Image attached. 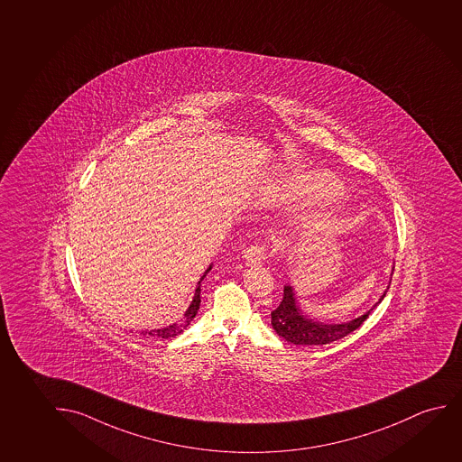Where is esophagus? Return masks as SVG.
<instances>
[{
  "instance_id": "obj_1",
  "label": "esophagus",
  "mask_w": 462,
  "mask_h": 462,
  "mask_svg": "<svg viewBox=\"0 0 462 462\" xmlns=\"http://www.w3.org/2000/svg\"><path fill=\"white\" fill-rule=\"evenodd\" d=\"M244 258L247 261L248 264H261L263 261L267 258V250L266 247H263V245H258V244H254V245H250V247L245 248L244 250Z\"/></svg>"
}]
</instances>
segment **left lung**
Instances as JSON below:
<instances>
[{"label": "left lung", "instance_id": "8db88e82", "mask_svg": "<svg viewBox=\"0 0 462 462\" xmlns=\"http://www.w3.org/2000/svg\"><path fill=\"white\" fill-rule=\"evenodd\" d=\"M383 296L380 300H383ZM365 312L363 317L344 323V325H323L315 319H310L307 315H302L300 307L296 306L294 292L291 286L286 285L283 288V300L279 307L271 312L273 317V326L280 337L285 338L286 342L294 345H326L336 342L338 338L348 336L350 332L357 329L359 326L365 323V319L371 315Z\"/></svg>", "mask_w": 462, "mask_h": 462}]
</instances>
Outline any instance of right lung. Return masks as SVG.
<instances>
[{"label": "right lung", "instance_id": "right-lung-1", "mask_svg": "<svg viewBox=\"0 0 462 462\" xmlns=\"http://www.w3.org/2000/svg\"><path fill=\"white\" fill-rule=\"evenodd\" d=\"M210 271V267H208L206 273ZM206 273L202 275V279L206 277ZM202 279L199 280V283H198V288H196L195 298L191 300V304H189V310L185 312V319H183L182 323H179V325H171L168 328H162V329H155V331H145L143 332V336H152V337H160V338H172L179 336L180 332H183V329H187V326L189 325V321L195 319L196 313L199 310V306H201V298H199V292H201V282Z\"/></svg>", "mask_w": 462, "mask_h": 462}]
</instances>
